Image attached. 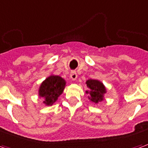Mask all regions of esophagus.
Segmentation results:
<instances>
[{
    "instance_id": "34e87169",
    "label": "esophagus",
    "mask_w": 148,
    "mask_h": 148,
    "mask_svg": "<svg viewBox=\"0 0 148 148\" xmlns=\"http://www.w3.org/2000/svg\"><path fill=\"white\" fill-rule=\"evenodd\" d=\"M77 73L75 72V71H71V78L72 80H76V78H77Z\"/></svg>"
}]
</instances>
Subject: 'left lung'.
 I'll return each instance as SVG.
<instances>
[{
    "instance_id": "obj_1",
    "label": "left lung",
    "mask_w": 148,
    "mask_h": 148,
    "mask_svg": "<svg viewBox=\"0 0 148 148\" xmlns=\"http://www.w3.org/2000/svg\"><path fill=\"white\" fill-rule=\"evenodd\" d=\"M87 86L90 88L91 91L90 92V99L94 103H98L103 100V94L106 93V88L101 82L97 80L90 79L86 82ZM86 93H88L86 91Z\"/></svg>"
}]
</instances>
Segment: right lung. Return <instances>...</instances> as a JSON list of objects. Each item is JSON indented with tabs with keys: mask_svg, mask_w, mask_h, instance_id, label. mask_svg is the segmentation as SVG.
<instances>
[{
	"mask_svg": "<svg viewBox=\"0 0 148 148\" xmlns=\"http://www.w3.org/2000/svg\"><path fill=\"white\" fill-rule=\"evenodd\" d=\"M66 82L59 76H50L39 87V96L43 97V102L47 106H51L58 99V96L63 92Z\"/></svg>",
	"mask_w": 148,
	"mask_h": 148,
	"instance_id": "obj_1",
	"label": "right lung"
}]
</instances>
